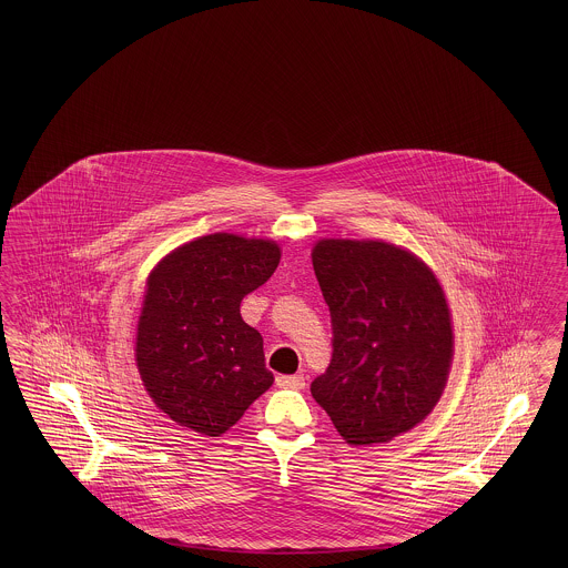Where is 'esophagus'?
I'll return each mask as SVG.
<instances>
[{"mask_svg":"<svg viewBox=\"0 0 568 568\" xmlns=\"http://www.w3.org/2000/svg\"><path fill=\"white\" fill-rule=\"evenodd\" d=\"M276 387L281 389H304L306 387V378L302 375H278L276 377Z\"/></svg>","mask_w":568,"mask_h":568,"instance_id":"34e87169","label":"esophagus"}]
</instances>
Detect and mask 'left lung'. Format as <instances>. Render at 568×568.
Listing matches in <instances>:
<instances>
[{
	"mask_svg": "<svg viewBox=\"0 0 568 568\" xmlns=\"http://www.w3.org/2000/svg\"><path fill=\"white\" fill-rule=\"evenodd\" d=\"M312 266L333 323L312 397L349 446L389 444L444 396L454 361L444 287L425 260L383 240L323 237Z\"/></svg>",
	"mask_w": 568,
	"mask_h": 568,
	"instance_id": "left-lung-1",
	"label": "left lung"
}]
</instances>
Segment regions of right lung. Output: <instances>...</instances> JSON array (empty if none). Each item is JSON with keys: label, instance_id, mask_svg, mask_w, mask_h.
Wrapping results in <instances>:
<instances>
[{"label": "right lung", "instance_id": "1", "mask_svg": "<svg viewBox=\"0 0 568 568\" xmlns=\"http://www.w3.org/2000/svg\"><path fill=\"white\" fill-rule=\"evenodd\" d=\"M273 240L212 233L174 247L145 281L135 333L139 377L158 410L221 437L271 385L241 300L275 273Z\"/></svg>", "mask_w": 568, "mask_h": 568}]
</instances>
